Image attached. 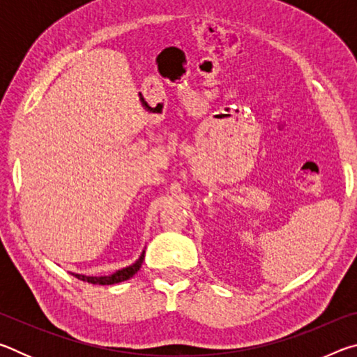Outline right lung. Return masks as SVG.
Here are the masks:
<instances>
[{"mask_svg":"<svg viewBox=\"0 0 357 357\" xmlns=\"http://www.w3.org/2000/svg\"><path fill=\"white\" fill-rule=\"evenodd\" d=\"M143 259H144V252L142 253L140 258H138L134 264L129 266V268L116 271V273L112 274V275H105V277H89V275H80V274H72V275L77 277L78 280L93 283V285H113V283L129 280L130 277H134L138 273V271H140Z\"/></svg>","mask_w":357,"mask_h":357,"instance_id":"obj_1","label":"right lung"}]
</instances>
